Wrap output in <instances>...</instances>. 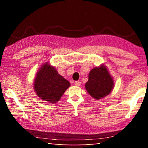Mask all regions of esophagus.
I'll return each instance as SVG.
<instances>
[{
	"instance_id": "esophagus-1",
	"label": "esophagus",
	"mask_w": 148,
	"mask_h": 148,
	"mask_svg": "<svg viewBox=\"0 0 148 148\" xmlns=\"http://www.w3.org/2000/svg\"><path fill=\"white\" fill-rule=\"evenodd\" d=\"M75 85L77 86H79L81 85V82L80 81H76V82H75Z\"/></svg>"
}]
</instances>
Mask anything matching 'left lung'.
I'll return each instance as SVG.
<instances>
[{
	"label": "left lung",
	"instance_id": "8db88e82",
	"mask_svg": "<svg viewBox=\"0 0 148 148\" xmlns=\"http://www.w3.org/2000/svg\"><path fill=\"white\" fill-rule=\"evenodd\" d=\"M114 81L106 66L101 65L90 72L85 88L90 95L96 100L102 99L111 92Z\"/></svg>",
	"mask_w": 148,
	"mask_h": 148
}]
</instances>
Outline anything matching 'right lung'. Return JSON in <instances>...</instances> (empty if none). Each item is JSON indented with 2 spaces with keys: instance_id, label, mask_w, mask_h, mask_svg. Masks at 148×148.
I'll return each instance as SVG.
<instances>
[{
  "instance_id": "right-lung-1",
  "label": "right lung",
  "mask_w": 148,
  "mask_h": 148,
  "mask_svg": "<svg viewBox=\"0 0 148 148\" xmlns=\"http://www.w3.org/2000/svg\"><path fill=\"white\" fill-rule=\"evenodd\" d=\"M70 86V83L60 76L48 62L44 64L39 69L34 83V89L37 95L51 103L59 101Z\"/></svg>"
}]
</instances>
